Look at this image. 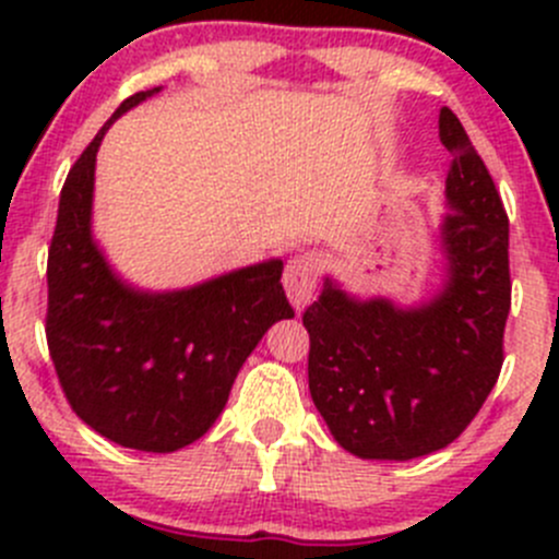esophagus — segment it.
<instances>
[{
	"instance_id": "1",
	"label": "esophagus",
	"mask_w": 559,
	"mask_h": 559,
	"mask_svg": "<svg viewBox=\"0 0 559 559\" xmlns=\"http://www.w3.org/2000/svg\"><path fill=\"white\" fill-rule=\"evenodd\" d=\"M319 273H321V259L316 253H302V257H295L289 264H286L284 273V289L286 297L292 300V306L297 311L311 302L316 284H319Z\"/></svg>"
}]
</instances>
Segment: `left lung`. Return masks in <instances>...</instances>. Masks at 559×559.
<instances>
[{"label": "left lung", "mask_w": 559, "mask_h": 559, "mask_svg": "<svg viewBox=\"0 0 559 559\" xmlns=\"http://www.w3.org/2000/svg\"><path fill=\"white\" fill-rule=\"evenodd\" d=\"M452 151L441 246L447 284L414 308L359 300L324 278L302 313L308 386L332 438L362 460H414L462 436L503 368L511 311L509 216L460 118L441 107Z\"/></svg>", "instance_id": "1"}]
</instances>
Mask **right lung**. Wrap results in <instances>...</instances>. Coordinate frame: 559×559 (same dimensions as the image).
<instances>
[{
    "label": "right lung",
    "mask_w": 559,
    "mask_h": 559,
    "mask_svg": "<svg viewBox=\"0 0 559 559\" xmlns=\"http://www.w3.org/2000/svg\"><path fill=\"white\" fill-rule=\"evenodd\" d=\"M156 92L123 99L67 175L48 251L45 337L72 411L94 432L167 454L211 430L248 354L295 311L281 259L175 292L134 289L112 273L92 235L97 151L107 127Z\"/></svg>",
    "instance_id": "1"
}]
</instances>
